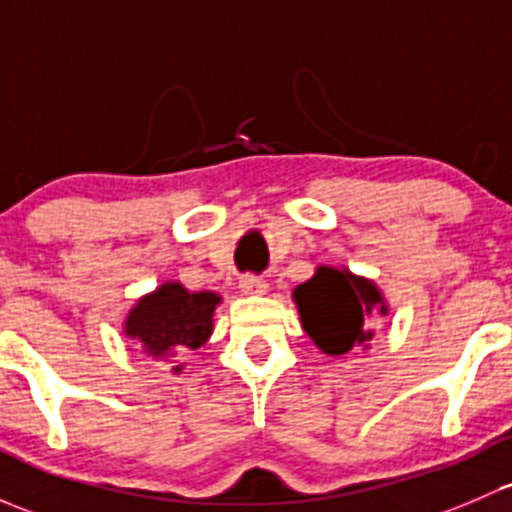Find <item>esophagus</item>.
I'll list each match as a JSON object with an SVG mask.
<instances>
[{"label":"esophagus","instance_id":"34e87169","mask_svg":"<svg viewBox=\"0 0 512 512\" xmlns=\"http://www.w3.org/2000/svg\"><path fill=\"white\" fill-rule=\"evenodd\" d=\"M240 289L245 294H252V297H260V294L267 292V282L262 277H255V274H245L240 279Z\"/></svg>","mask_w":512,"mask_h":512}]
</instances>
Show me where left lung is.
I'll use <instances>...</instances> for the list:
<instances>
[{
    "mask_svg": "<svg viewBox=\"0 0 512 512\" xmlns=\"http://www.w3.org/2000/svg\"><path fill=\"white\" fill-rule=\"evenodd\" d=\"M301 326L328 355H343L353 346H368L373 331L365 321L373 311L387 316V304L370 279L348 270L319 267L309 282L294 289Z\"/></svg>",
    "mask_w": 512,
    "mask_h": 512,
    "instance_id": "obj_1",
    "label": "left lung"
}]
</instances>
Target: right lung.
<instances>
[{
  "instance_id": "add662e5",
  "label": "right lung",
  "mask_w": 512,
  "mask_h": 512,
  "mask_svg": "<svg viewBox=\"0 0 512 512\" xmlns=\"http://www.w3.org/2000/svg\"><path fill=\"white\" fill-rule=\"evenodd\" d=\"M218 304V294L188 292L184 284L166 282L132 306L125 321V336L152 358L196 351L211 338L213 311ZM171 373L179 375L181 365H174Z\"/></svg>"
}]
</instances>
